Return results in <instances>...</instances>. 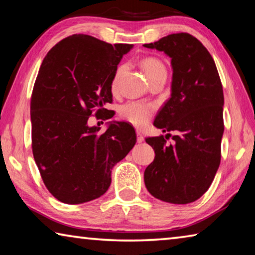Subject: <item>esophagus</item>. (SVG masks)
Here are the masks:
<instances>
[{
  "label": "esophagus",
  "mask_w": 255,
  "mask_h": 255,
  "mask_svg": "<svg viewBox=\"0 0 255 255\" xmlns=\"http://www.w3.org/2000/svg\"><path fill=\"white\" fill-rule=\"evenodd\" d=\"M136 133H137V141H138V143H143V141H144L143 133H141L139 130H137Z\"/></svg>",
  "instance_id": "obj_1"
}]
</instances>
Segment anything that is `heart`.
<instances>
[{
    "label": "heart",
    "instance_id": "b5f03b06",
    "mask_svg": "<svg viewBox=\"0 0 255 255\" xmlns=\"http://www.w3.org/2000/svg\"><path fill=\"white\" fill-rule=\"evenodd\" d=\"M141 66H143L148 79L158 74V73H166V68L164 66V64L156 57L144 58L143 62H141ZM124 71V65H120L117 68V71H116L111 81L112 91H116V90H117L119 80L120 77H122ZM154 111L155 107L153 105H150V103L141 101H129L127 103H125V105L120 108L119 115L124 120L130 123L133 126L143 127L149 122L150 118H152Z\"/></svg>",
    "mask_w": 255,
    "mask_h": 255
}]
</instances>
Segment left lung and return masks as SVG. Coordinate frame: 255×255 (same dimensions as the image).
I'll return each mask as SVG.
<instances>
[{
	"mask_svg": "<svg viewBox=\"0 0 255 255\" xmlns=\"http://www.w3.org/2000/svg\"><path fill=\"white\" fill-rule=\"evenodd\" d=\"M171 57V98L154 126L171 133L148 137L154 161L146 167L145 185L157 199L175 205L196 201L209 189L221 163L224 132L223 85L206 47L187 32L172 33L145 44Z\"/></svg>",
	"mask_w": 255,
	"mask_h": 255,
	"instance_id": "left-lung-1",
	"label": "left lung"
}]
</instances>
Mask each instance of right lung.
<instances>
[{
  "mask_svg": "<svg viewBox=\"0 0 255 255\" xmlns=\"http://www.w3.org/2000/svg\"><path fill=\"white\" fill-rule=\"evenodd\" d=\"M130 44H108L89 34H72L42 60L34 82L31 140L34 161L46 188L64 204H83L106 193L111 170L136 144L127 123L105 132L89 127L94 116L110 119L111 81Z\"/></svg>",
  "mask_w": 255,
  "mask_h": 255,
  "instance_id": "right-lung-1",
  "label": "right lung"
}]
</instances>
